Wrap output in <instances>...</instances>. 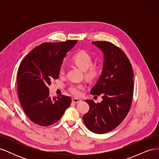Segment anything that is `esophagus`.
<instances>
[{
  "instance_id": "1",
  "label": "esophagus",
  "mask_w": 159,
  "mask_h": 159,
  "mask_svg": "<svg viewBox=\"0 0 159 159\" xmlns=\"http://www.w3.org/2000/svg\"><path fill=\"white\" fill-rule=\"evenodd\" d=\"M81 101L78 98H73L72 99V102L73 103H80L81 102Z\"/></svg>"
}]
</instances>
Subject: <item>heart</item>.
<instances>
[{"mask_svg": "<svg viewBox=\"0 0 159 159\" xmlns=\"http://www.w3.org/2000/svg\"><path fill=\"white\" fill-rule=\"evenodd\" d=\"M72 61L83 71H85V75L89 80H94L100 75L102 68L98 64H93V57L88 52L85 50L79 51L72 57ZM65 73V66L62 64L59 68L60 75H64ZM85 88L83 84H71L68 88L70 92L75 96H80L81 91Z\"/></svg>", "mask_w": 159, "mask_h": 159, "instance_id": "b5f03b06", "label": "heart"}]
</instances>
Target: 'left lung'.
<instances>
[{"label": "left lung", "mask_w": 159, "mask_h": 159, "mask_svg": "<svg viewBox=\"0 0 159 159\" xmlns=\"http://www.w3.org/2000/svg\"><path fill=\"white\" fill-rule=\"evenodd\" d=\"M93 44L104 54L102 75L91 90L93 95H102L101 103L85 100L89 111L83 116L84 122L91 132L103 134L119 125L127 115L133 95V71L125 52L113 43L95 41Z\"/></svg>", "instance_id": "obj_1"}]
</instances>
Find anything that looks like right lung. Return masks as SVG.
<instances>
[{
    "mask_svg": "<svg viewBox=\"0 0 159 159\" xmlns=\"http://www.w3.org/2000/svg\"><path fill=\"white\" fill-rule=\"evenodd\" d=\"M77 43L68 40L44 42L25 56L17 74L18 99L30 121L47 127L61 119L71 103L68 96L51 98L49 85L59 77V68L67 52Z\"/></svg>",
    "mask_w": 159,
    "mask_h": 159,
    "instance_id": "1",
    "label": "right lung"
}]
</instances>
